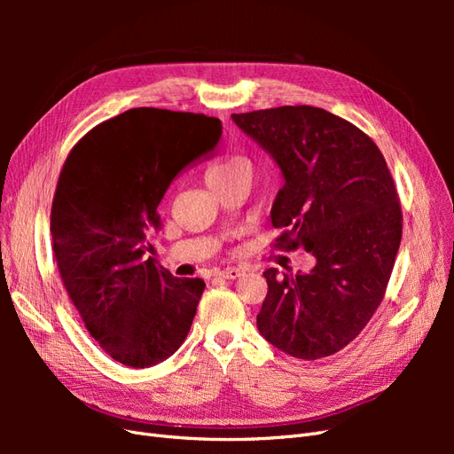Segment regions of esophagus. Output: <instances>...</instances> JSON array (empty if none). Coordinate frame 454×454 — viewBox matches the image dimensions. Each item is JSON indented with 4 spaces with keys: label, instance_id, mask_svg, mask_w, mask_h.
Listing matches in <instances>:
<instances>
[{
    "label": "esophagus",
    "instance_id": "esophagus-1",
    "mask_svg": "<svg viewBox=\"0 0 454 454\" xmlns=\"http://www.w3.org/2000/svg\"><path fill=\"white\" fill-rule=\"evenodd\" d=\"M242 274H244V270H242V269L231 267V269H223V270H219V272H217V277L227 278V280H235V278H240Z\"/></svg>",
    "mask_w": 454,
    "mask_h": 454
}]
</instances>
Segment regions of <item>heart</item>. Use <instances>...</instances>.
Instances as JSON below:
<instances>
[{
  "label": "heart",
  "instance_id": "heart-1",
  "mask_svg": "<svg viewBox=\"0 0 454 454\" xmlns=\"http://www.w3.org/2000/svg\"><path fill=\"white\" fill-rule=\"evenodd\" d=\"M240 176L252 177V167L248 159L244 157H227L222 160H215L204 174L206 184H208L210 189L223 187Z\"/></svg>",
  "mask_w": 454,
  "mask_h": 454
}]
</instances>
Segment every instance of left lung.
Listing matches in <instances>:
<instances>
[{
  "label": "left lung",
  "instance_id": "8db88e82",
  "mask_svg": "<svg viewBox=\"0 0 454 454\" xmlns=\"http://www.w3.org/2000/svg\"><path fill=\"white\" fill-rule=\"evenodd\" d=\"M231 117L282 170L274 246L316 257L305 274L263 272L269 292L257 329L294 358H325L360 335L387 292L403 222L392 174L365 132L322 107Z\"/></svg>",
  "mask_w": 454,
  "mask_h": 454
}]
</instances>
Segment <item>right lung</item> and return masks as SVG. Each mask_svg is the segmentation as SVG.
I'll list each match as a JSON object with an SVG mask.
<instances>
[{"instance_id": "add662e5", "label": "right lung", "mask_w": 454, "mask_h": 454, "mask_svg": "<svg viewBox=\"0 0 454 454\" xmlns=\"http://www.w3.org/2000/svg\"><path fill=\"white\" fill-rule=\"evenodd\" d=\"M222 121L134 107L96 125L67 155L51 208L60 278L90 337L129 367L167 360L185 340L204 292L176 278L147 237L159 202L187 164L212 151Z\"/></svg>"}]
</instances>
